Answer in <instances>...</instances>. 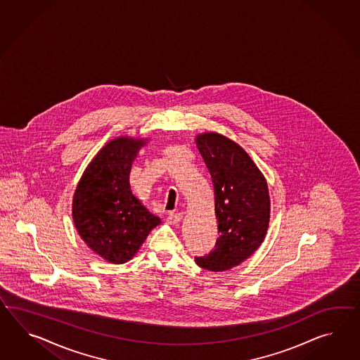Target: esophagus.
I'll use <instances>...</instances> for the list:
<instances>
[{"instance_id":"1","label":"esophagus","mask_w":360,"mask_h":360,"mask_svg":"<svg viewBox=\"0 0 360 360\" xmlns=\"http://www.w3.org/2000/svg\"><path fill=\"white\" fill-rule=\"evenodd\" d=\"M167 219L170 225H176L182 219V213H179V212H170Z\"/></svg>"}]
</instances>
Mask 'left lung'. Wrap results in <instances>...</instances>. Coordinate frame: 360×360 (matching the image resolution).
I'll use <instances>...</instances> for the list:
<instances>
[{
  "label": "left lung",
  "mask_w": 360,
  "mask_h": 360,
  "mask_svg": "<svg viewBox=\"0 0 360 360\" xmlns=\"http://www.w3.org/2000/svg\"><path fill=\"white\" fill-rule=\"evenodd\" d=\"M196 146L212 176L219 237L214 248L195 262L202 269L222 272L248 259L269 225L271 200L262 172L237 143L207 132Z\"/></svg>",
  "instance_id": "obj_1"
}]
</instances>
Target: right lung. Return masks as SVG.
Masks as SVG:
<instances>
[{"instance_id":"right-lung-1","label":"right lung","mask_w":360,"mask_h":360,"mask_svg":"<svg viewBox=\"0 0 360 360\" xmlns=\"http://www.w3.org/2000/svg\"><path fill=\"white\" fill-rule=\"evenodd\" d=\"M143 139L117 138L98 150L78 184L72 219L82 239L106 262L123 264L161 221L130 190L134 158Z\"/></svg>"}]
</instances>
